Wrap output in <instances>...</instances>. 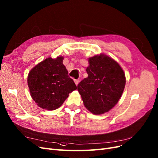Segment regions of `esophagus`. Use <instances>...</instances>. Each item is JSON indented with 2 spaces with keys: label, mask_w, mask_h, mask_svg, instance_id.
<instances>
[{
  "label": "esophagus",
  "mask_w": 158,
  "mask_h": 158,
  "mask_svg": "<svg viewBox=\"0 0 158 158\" xmlns=\"http://www.w3.org/2000/svg\"><path fill=\"white\" fill-rule=\"evenodd\" d=\"M75 81V85H77H77L79 84V80H78V79H76V80H75L74 81Z\"/></svg>",
  "instance_id": "1"
}]
</instances>
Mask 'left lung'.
Wrapping results in <instances>:
<instances>
[{
    "label": "left lung",
    "mask_w": 158,
    "mask_h": 158,
    "mask_svg": "<svg viewBox=\"0 0 158 158\" xmlns=\"http://www.w3.org/2000/svg\"><path fill=\"white\" fill-rule=\"evenodd\" d=\"M88 61V77L79 83L77 90L87 109L102 114L118 102L125 87V73L118 63L104 53Z\"/></svg>",
    "instance_id": "left-lung-1"
}]
</instances>
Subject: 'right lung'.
<instances>
[{"label": "right lung", "instance_id": "obj_1", "mask_svg": "<svg viewBox=\"0 0 158 158\" xmlns=\"http://www.w3.org/2000/svg\"><path fill=\"white\" fill-rule=\"evenodd\" d=\"M64 57H48L31 69L28 76L30 95L40 108L53 110L60 107L69 94L77 89L63 64Z\"/></svg>", "mask_w": 158, "mask_h": 158}]
</instances>
